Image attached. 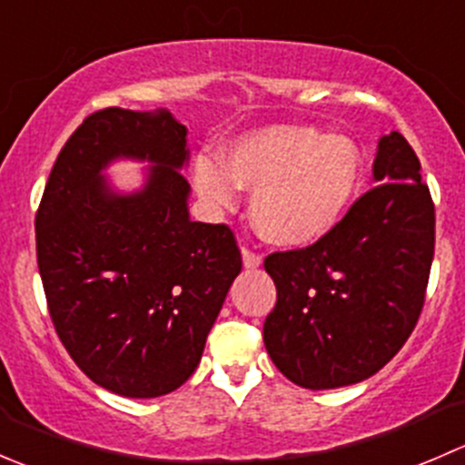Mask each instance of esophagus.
Here are the masks:
<instances>
[{
    "mask_svg": "<svg viewBox=\"0 0 465 465\" xmlns=\"http://www.w3.org/2000/svg\"><path fill=\"white\" fill-rule=\"evenodd\" d=\"M261 254H256V252L252 250H242V265L247 267V270H256V267H261Z\"/></svg>",
    "mask_w": 465,
    "mask_h": 465,
    "instance_id": "1",
    "label": "esophagus"
}]
</instances>
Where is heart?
Wrapping results in <instances>:
<instances>
[{"mask_svg": "<svg viewBox=\"0 0 465 465\" xmlns=\"http://www.w3.org/2000/svg\"><path fill=\"white\" fill-rule=\"evenodd\" d=\"M362 173V150L351 137L306 124H276L236 139L224 162L200 157L193 184L215 211L236 206L238 186L254 191L256 232L279 247H308L340 224Z\"/></svg>", "mask_w": 465, "mask_h": 465, "instance_id": "1", "label": "heart"}]
</instances>
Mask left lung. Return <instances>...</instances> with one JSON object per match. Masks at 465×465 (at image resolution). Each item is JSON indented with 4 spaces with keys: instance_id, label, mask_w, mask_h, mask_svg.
Returning <instances> with one entry per match:
<instances>
[{
    "instance_id": "8db88e82",
    "label": "left lung",
    "mask_w": 465,
    "mask_h": 465,
    "mask_svg": "<svg viewBox=\"0 0 465 465\" xmlns=\"http://www.w3.org/2000/svg\"><path fill=\"white\" fill-rule=\"evenodd\" d=\"M378 186L311 247L274 252L276 306L262 341L285 378L335 389L378 373L419 322L434 259V203L401 133L384 134Z\"/></svg>"
}]
</instances>
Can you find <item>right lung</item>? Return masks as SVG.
<instances>
[{
	"mask_svg": "<svg viewBox=\"0 0 465 465\" xmlns=\"http://www.w3.org/2000/svg\"><path fill=\"white\" fill-rule=\"evenodd\" d=\"M116 158L149 162L142 190L104 180ZM186 162V125L168 110L94 112L60 150L35 215L55 332L89 380L125 398L191 378L242 267L227 224L191 220Z\"/></svg>",
	"mask_w": 465,
	"mask_h": 465,
	"instance_id": "right-lung-1",
	"label": "right lung"
}]
</instances>
